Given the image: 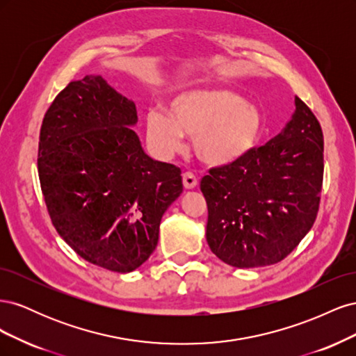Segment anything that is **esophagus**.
<instances>
[{"mask_svg":"<svg viewBox=\"0 0 356 356\" xmlns=\"http://www.w3.org/2000/svg\"><path fill=\"white\" fill-rule=\"evenodd\" d=\"M182 184H184L186 190H193L197 187V178L191 174V172H186L184 175H182Z\"/></svg>","mask_w":356,"mask_h":356,"instance_id":"34e87169","label":"esophagus"}]
</instances>
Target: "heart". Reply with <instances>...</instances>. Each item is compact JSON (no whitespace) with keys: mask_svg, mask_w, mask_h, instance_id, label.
Masks as SVG:
<instances>
[{"mask_svg":"<svg viewBox=\"0 0 356 356\" xmlns=\"http://www.w3.org/2000/svg\"><path fill=\"white\" fill-rule=\"evenodd\" d=\"M148 143L161 156L182 148L184 135L195 136V153L204 165L234 163L260 143L264 118L245 96L229 89H187L172 96L169 113L148 111Z\"/></svg>","mask_w":356,"mask_h":356,"instance_id":"obj_1","label":"heart"}]
</instances>
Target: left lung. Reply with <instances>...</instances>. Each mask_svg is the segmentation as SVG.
<instances>
[{
    "instance_id": "8db88e82",
    "label": "left lung",
    "mask_w": 356,
    "mask_h": 356,
    "mask_svg": "<svg viewBox=\"0 0 356 356\" xmlns=\"http://www.w3.org/2000/svg\"><path fill=\"white\" fill-rule=\"evenodd\" d=\"M284 131L266 145L200 181L208 204L207 241L238 268L279 263L316 220L324 177V136L300 98Z\"/></svg>"
}]
</instances>
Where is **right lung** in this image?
Here are the masks:
<instances>
[{
  "label": "right lung",
  "mask_w": 356,
  "mask_h": 356,
  "mask_svg": "<svg viewBox=\"0 0 356 356\" xmlns=\"http://www.w3.org/2000/svg\"><path fill=\"white\" fill-rule=\"evenodd\" d=\"M134 101L101 75L71 81L41 124L38 177L53 225L86 261L134 272L182 193L181 169L145 154Z\"/></svg>",
  "instance_id": "1"
}]
</instances>
